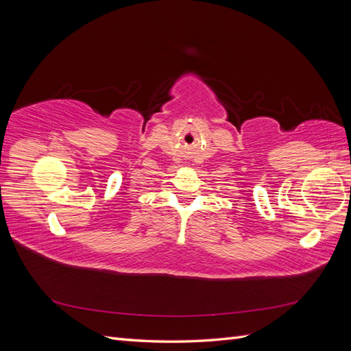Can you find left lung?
Instances as JSON below:
<instances>
[{
  "label": "left lung",
  "mask_w": 351,
  "mask_h": 351,
  "mask_svg": "<svg viewBox=\"0 0 351 351\" xmlns=\"http://www.w3.org/2000/svg\"><path fill=\"white\" fill-rule=\"evenodd\" d=\"M350 193H351V186H350Z\"/></svg>",
  "instance_id": "1"
}]
</instances>
